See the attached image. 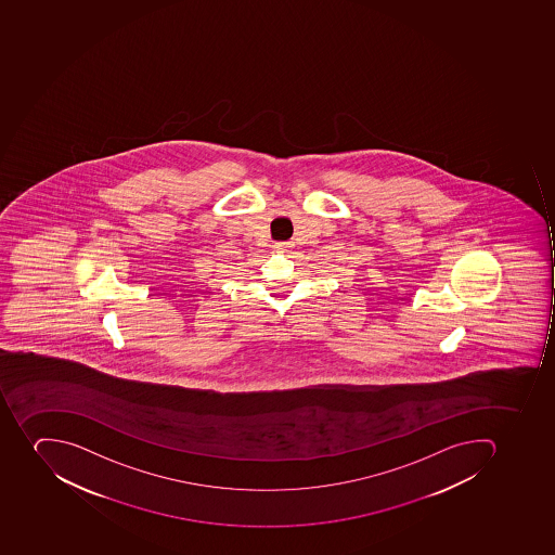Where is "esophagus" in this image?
<instances>
[{
    "instance_id": "34e87169",
    "label": "esophagus",
    "mask_w": 555,
    "mask_h": 555,
    "mask_svg": "<svg viewBox=\"0 0 555 555\" xmlns=\"http://www.w3.org/2000/svg\"><path fill=\"white\" fill-rule=\"evenodd\" d=\"M292 246L293 243H289V241H278V243H275V248L281 249V251H288Z\"/></svg>"
}]
</instances>
